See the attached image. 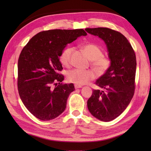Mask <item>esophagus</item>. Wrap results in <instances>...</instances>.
Here are the masks:
<instances>
[{
  "instance_id": "34e87169",
  "label": "esophagus",
  "mask_w": 151,
  "mask_h": 151,
  "mask_svg": "<svg viewBox=\"0 0 151 151\" xmlns=\"http://www.w3.org/2000/svg\"><path fill=\"white\" fill-rule=\"evenodd\" d=\"M75 89L81 88H82V86H80V85H75Z\"/></svg>"
}]
</instances>
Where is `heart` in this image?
Masks as SVG:
<instances>
[{
  "mask_svg": "<svg viewBox=\"0 0 151 151\" xmlns=\"http://www.w3.org/2000/svg\"><path fill=\"white\" fill-rule=\"evenodd\" d=\"M83 50L91 60L92 66L99 75H102L109 69L111 65L110 58L103 55V50L100 47L93 43L86 44L83 47ZM73 48L67 47L62 50L60 56V61L63 65L69 67ZM95 75L91 70H82L74 69L67 73V78L70 82L82 85L94 79Z\"/></svg>",
  "mask_w": 151,
  "mask_h": 151,
  "instance_id": "b5f03b06",
  "label": "heart"
}]
</instances>
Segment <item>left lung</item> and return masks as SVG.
<instances>
[{"instance_id": "obj_1", "label": "left lung", "mask_w": 151, "mask_h": 151, "mask_svg": "<svg viewBox=\"0 0 151 151\" xmlns=\"http://www.w3.org/2000/svg\"><path fill=\"white\" fill-rule=\"evenodd\" d=\"M106 45L111 65L95 84L87 104L89 112L98 119L114 120L124 111L134 94L136 58L128 40L121 33L108 28H86Z\"/></svg>"}]
</instances>
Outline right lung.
Returning a JSON list of instances; mask_svg holds the SVG:
<instances>
[{"mask_svg":"<svg viewBox=\"0 0 151 151\" xmlns=\"http://www.w3.org/2000/svg\"><path fill=\"white\" fill-rule=\"evenodd\" d=\"M87 33L83 29L40 32L24 47L18 60L17 87L28 110L42 121H50L65 110L73 84H62L59 57L67 45Z\"/></svg>","mask_w":151,"mask_h":151,"instance_id":"obj_1","label":"right lung"}]
</instances>
